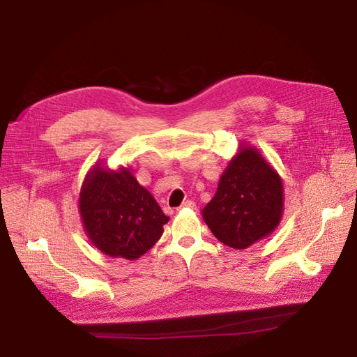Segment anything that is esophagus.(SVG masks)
<instances>
[{
	"label": "esophagus",
	"mask_w": 357,
	"mask_h": 357,
	"mask_svg": "<svg viewBox=\"0 0 357 357\" xmlns=\"http://www.w3.org/2000/svg\"><path fill=\"white\" fill-rule=\"evenodd\" d=\"M180 208H190V210H197V204L193 202V201H190V199H188V201H185L181 204V207Z\"/></svg>",
	"instance_id": "esophagus-1"
}]
</instances>
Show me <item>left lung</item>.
Returning a JSON list of instances; mask_svg holds the SVG:
<instances>
[{"label":"left lung","mask_w":357,"mask_h":357,"mask_svg":"<svg viewBox=\"0 0 357 357\" xmlns=\"http://www.w3.org/2000/svg\"><path fill=\"white\" fill-rule=\"evenodd\" d=\"M283 183L259 150L241 146L220 177L202 218L220 243L247 248L271 234L282 220Z\"/></svg>","instance_id":"1"}]
</instances>
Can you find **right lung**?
Listing matches in <instances>:
<instances>
[{
    "label": "right lung",
    "mask_w": 357,
    "mask_h": 357,
    "mask_svg": "<svg viewBox=\"0 0 357 357\" xmlns=\"http://www.w3.org/2000/svg\"><path fill=\"white\" fill-rule=\"evenodd\" d=\"M86 235L104 255L135 261L152 248L169 220L129 168L95 165L80 190Z\"/></svg>",
    "instance_id": "obj_1"
}]
</instances>
